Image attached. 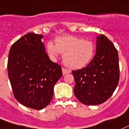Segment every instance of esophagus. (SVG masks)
I'll list each match as a JSON object with an SVG mask.
<instances>
[{
    "label": "esophagus",
    "instance_id": "obj_1",
    "mask_svg": "<svg viewBox=\"0 0 129 129\" xmlns=\"http://www.w3.org/2000/svg\"><path fill=\"white\" fill-rule=\"evenodd\" d=\"M62 73H63V75H66V74L70 73H71V71L69 70V69H65V68H62Z\"/></svg>",
    "mask_w": 129,
    "mask_h": 129
}]
</instances>
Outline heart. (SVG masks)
<instances>
[{"mask_svg": "<svg viewBox=\"0 0 129 129\" xmlns=\"http://www.w3.org/2000/svg\"><path fill=\"white\" fill-rule=\"evenodd\" d=\"M48 53L54 59L63 54V61L68 68L78 69L84 68L92 60L95 53L93 42L73 36H63L55 40V45L49 41Z\"/></svg>", "mask_w": 129, "mask_h": 129, "instance_id": "heart-1", "label": "heart"}]
</instances>
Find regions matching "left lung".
<instances>
[{
	"mask_svg": "<svg viewBox=\"0 0 129 129\" xmlns=\"http://www.w3.org/2000/svg\"><path fill=\"white\" fill-rule=\"evenodd\" d=\"M95 52L86 67L72 71L75 95L86 105H100L108 100L119 80L117 49L103 34L97 37Z\"/></svg>",
	"mask_w": 129,
	"mask_h": 129,
	"instance_id": "obj_1",
	"label": "left lung"
}]
</instances>
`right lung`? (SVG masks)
I'll use <instances>...</instances> for the list:
<instances>
[{"label":"right lung","instance_id":"add662e5","mask_svg":"<svg viewBox=\"0 0 129 129\" xmlns=\"http://www.w3.org/2000/svg\"><path fill=\"white\" fill-rule=\"evenodd\" d=\"M43 35L28 33L11 47L8 73L14 97L24 106L45 108L52 99L54 86L62 76L61 67L45 52Z\"/></svg>","mask_w":129,"mask_h":129}]
</instances>
